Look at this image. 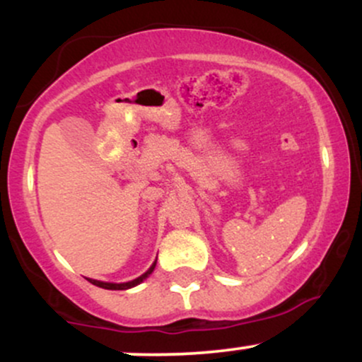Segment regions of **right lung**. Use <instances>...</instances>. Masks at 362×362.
<instances>
[{"instance_id":"add662e5","label":"right lung","mask_w":362,"mask_h":362,"mask_svg":"<svg viewBox=\"0 0 362 362\" xmlns=\"http://www.w3.org/2000/svg\"><path fill=\"white\" fill-rule=\"evenodd\" d=\"M155 265H156V262H155V264L151 265V267L148 269L146 272L143 274V276H139L138 279H134V281H129V282H122V284H114V282H102V281H95V279H88V281L91 282V284L98 286V288H103V289H117V291L129 289V288H134V286H138L139 282H143L144 279H146V277L149 276V274H151L153 271H155Z\"/></svg>"}]
</instances>
